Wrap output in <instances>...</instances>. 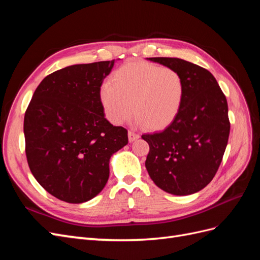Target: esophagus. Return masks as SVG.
Instances as JSON below:
<instances>
[{
  "label": "esophagus",
  "instance_id": "obj_1",
  "mask_svg": "<svg viewBox=\"0 0 260 260\" xmlns=\"http://www.w3.org/2000/svg\"><path fill=\"white\" fill-rule=\"evenodd\" d=\"M140 138V135L136 133L135 131H129L128 132V139H129V142H133V141H136Z\"/></svg>",
  "mask_w": 260,
  "mask_h": 260
}]
</instances>
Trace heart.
<instances>
[{
	"label": "heart",
	"mask_w": 260,
	"mask_h": 260,
	"mask_svg": "<svg viewBox=\"0 0 260 260\" xmlns=\"http://www.w3.org/2000/svg\"><path fill=\"white\" fill-rule=\"evenodd\" d=\"M183 94L184 82L177 70L137 60L116 70L112 82L101 86L100 99L113 123H122L133 112L137 122L157 130L174 120Z\"/></svg>",
	"instance_id": "obj_1"
}]
</instances>
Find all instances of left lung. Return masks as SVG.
I'll return each instance as SVG.
<instances>
[{
    "label": "left lung",
    "mask_w": 260,
    "mask_h": 260,
    "mask_svg": "<svg viewBox=\"0 0 260 260\" xmlns=\"http://www.w3.org/2000/svg\"><path fill=\"white\" fill-rule=\"evenodd\" d=\"M177 70L184 82L180 111L161 132L143 135L149 145L145 167L154 183L174 195L205 187L221 164L230 133L228 103L207 69L175 57H149Z\"/></svg>",
    "instance_id": "obj_1"
}]
</instances>
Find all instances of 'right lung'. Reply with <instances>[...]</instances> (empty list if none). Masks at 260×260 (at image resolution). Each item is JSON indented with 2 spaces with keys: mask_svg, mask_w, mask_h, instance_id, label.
Masks as SVG:
<instances>
[{
  "mask_svg": "<svg viewBox=\"0 0 260 260\" xmlns=\"http://www.w3.org/2000/svg\"><path fill=\"white\" fill-rule=\"evenodd\" d=\"M115 59L68 66L38 85L23 119L29 168L40 185L72 204L103 190L109 158L128 144V131L109 122L100 90Z\"/></svg>",
  "mask_w": 260,
  "mask_h": 260,
  "instance_id": "1",
  "label": "right lung"
}]
</instances>
